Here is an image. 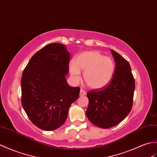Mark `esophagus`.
Listing matches in <instances>:
<instances>
[{"instance_id": "1", "label": "esophagus", "mask_w": 157, "mask_h": 157, "mask_svg": "<svg viewBox=\"0 0 157 157\" xmlns=\"http://www.w3.org/2000/svg\"><path fill=\"white\" fill-rule=\"evenodd\" d=\"M86 95V92L83 89H81L80 90V96H85Z\"/></svg>"}]
</instances>
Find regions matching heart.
<instances>
[{"instance_id": "heart-1", "label": "heart", "mask_w": 157, "mask_h": 157, "mask_svg": "<svg viewBox=\"0 0 157 157\" xmlns=\"http://www.w3.org/2000/svg\"><path fill=\"white\" fill-rule=\"evenodd\" d=\"M68 69L73 81L83 79L90 89H101L106 86L113 78L115 72L114 61L98 51H86L79 54L75 61L68 64Z\"/></svg>"}]
</instances>
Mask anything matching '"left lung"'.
<instances>
[{
    "instance_id": "1",
    "label": "left lung",
    "mask_w": 157,
    "mask_h": 157,
    "mask_svg": "<svg viewBox=\"0 0 157 157\" xmlns=\"http://www.w3.org/2000/svg\"><path fill=\"white\" fill-rule=\"evenodd\" d=\"M116 69L109 85L87 93L89 105L86 116L95 126L109 128L116 126L130 112L135 82L129 62L116 51L111 50Z\"/></svg>"
}]
</instances>
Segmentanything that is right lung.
Wrapping results in <instances>:
<instances>
[{
    "mask_svg": "<svg viewBox=\"0 0 157 157\" xmlns=\"http://www.w3.org/2000/svg\"><path fill=\"white\" fill-rule=\"evenodd\" d=\"M70 53L64 44L52 43L35 54L24 69L21 104L34 125L54 130L63 124L69 107L78 98L80 88L69 86Z\"/></svg>",
    "mask_w": 157,
    "mask_h": 157,
    "instance_id": "1",
    "label": "right lung"
}]
</instances>
